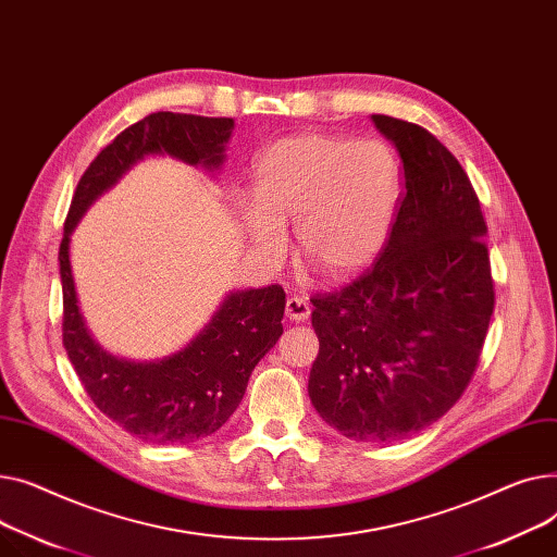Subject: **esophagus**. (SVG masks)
<instances>
[{
	"label": "esophagus",
	"instance_id": "1",
	"mask_svg": "<svg viewBox=\"0 0 557 557\" xmlns=\"http://www.w3.org/2000/svg\"><path fill=\"white\" fill-rule=\"evenodd\" d=\"M312 308L306 297H289L285 304V314L289 321H308Z\"/></svg>",
	"mask_w": 557,
	"mask_h": 557
}]
</instances>
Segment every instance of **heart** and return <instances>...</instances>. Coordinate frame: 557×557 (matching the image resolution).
<instances>
[{"mask_svg":"<svg viewBox=\"0 0 557 557\" xmlns=\"http://www.w3.org/2000/svg\"><path fill=\"white\" fill-rule=\"evenodd\" d=\"M398 193L400 166L382 141L297 135L256 157L253 200H238V213L249 240L265 256L283 251V222L294 220L301 253L339 278L380 253Z\"/></svg>","mask_w":557,"mask_h":557,"instance_id":"obj_1","label":"heart"}]
</instances>
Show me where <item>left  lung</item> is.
I'll list each match as a JSON object with an SVG mask.
<instances>
[{
	"label": "left lung",
	"instance_id": "1",
	"mask_svg": "<svg viewBox=\"0 0 557 557\" xmlns=\"http://www.w3.org/2000/svg\"><path fill=\"white\" fill-rule=\"evenodd\" d=\"M403 159V195L375 265L310 299L308 394L352 441H400L470 384L495 310L485 220L463 166L416 123L373 114Z\"/></svg>",
	"mask_w": 557,
	"mask_h": 557
}]
</instances>
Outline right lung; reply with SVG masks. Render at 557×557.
Returning a JSON list of instances; mask_svg holds the SVG:
<instances>
[{
  "mask_svg": "<svg viewBox=\"0 0 557 557\" xmlns=\"http://www.w3.org/2000/svg\"><path fill=\"white\" fill-rule=\"evenodd\" d=\"M234 119L154 112L106 146L83 173L60 243L62 344L87 396L121 430L154 445L193 443L218 432L240 405L253 367L283 335L281 285L232 292L184 350L127 362L98 346L83 321L70 265V236L89 205L146 154L166 152L218 169Z\"/></svg>",
  "mask_w": 557,
  "mask_h": 557,
  "instance_id": "add662e5",
  "label": "right lung"
}]
</instances>
